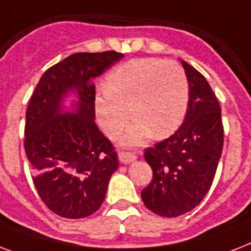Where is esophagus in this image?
I'll return each instance as SVG.
<instances>
[{
    "label": "esophagus",
    "mask_w": 251,
    "mask_h": 251,
    "mask_svg": "<svg viewBox=\"0 0 251 251\" xmlns=\"http://www.w3.org/2000/svg\"><path fill=\"white\" fill-rule=\"evenodd\" d=\"M137 159V156L134 155V153L131 152H118V160H120V163H122V164H129V163H131V161H134Z\"/></svg>",
    "instance_id": "1"
}]
</instances>
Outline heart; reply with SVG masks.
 Instances as JSON below:
<instances>
[{"label":"heart","instance_id":"heart-1","mask_svg":"<svg viewBox=\"0 0 251 251\" xmlns=\"http://www.w3.org/2000/svg\"><path fill=\"white\" fill-rule=\"evenodd\" d=\"M104 92L95 98L99 125L109 138L122 133L124 146H139L152 134L164 138L178 129L189 106L186 74L175 61L138 58L114 68L106 75Z\"/></svg>","mask_w":251,"mask_h":251}]
</instances>
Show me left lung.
<instances>
[{"label": "left lung", "instance_id": "obj_1", "mask_svg": "<svg viewBox=\"0 0 251 251\" xmlns=\"http://www.w3.org/2000/svg\"><path fill=\"white\" fill-rule=\"evenodd\" d=\"M189 83V106L173 135L145 151L152 179L142 201L153 214L176 218L197 207L214 181L222 156V109L206 78L181 61Z\"/></svg>", "mask_w": 251, "mask_h": 251}]
</instances>
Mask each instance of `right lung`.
Returning <instances> with one entry per match:
<instances>
[{"label":"right lung","mask_w":251,"mask_h":251,"mask_svg":"<svg viewBox=\"0 0 251 251\" xmlns=\"http://www.w3.org/2000/svg\"><path fill=\"white\" fill-rule=\"evenodd\" d=\"M122 53H75L49 68L25 112V150L32 179L49 210L83 219L100 208L117 171L114 147L95 124L92 79L121 60ZM77 95L73 110L63 101Z\"/></svg>","instance_id":"obj_1"}]
</instances>
